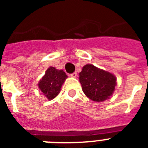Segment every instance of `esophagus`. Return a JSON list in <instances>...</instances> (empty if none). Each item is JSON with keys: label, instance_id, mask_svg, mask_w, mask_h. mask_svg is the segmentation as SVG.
Wrapping results in <instances>:
<instances>
[{"label": "esophagus", "instance_id": "34e87169", "mask_svg": "<svg viewBox=\"0 0 148 148\" xmlns=\"http://www.w3.org/2000/svg\"><path fill=\"white\" fill-rule=\"evenodd\" d=\"M70 76L73 77V78H75V77L77 76V73H76V72H74V73H73L70 74Z\"/></svg>", "mask_w": 148, "mask_h": 148}]
</instances>
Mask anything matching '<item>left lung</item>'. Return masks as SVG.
I'll return each mask as SVG.
<instances>
[{
  "instance_id": "1",
  "label": "left lung",
  "mask_w": 148,
  "mask_h": 148,
  "mask_svg": "<svg viewBox=\"0 0 148 148\" xmlns=\"http://www.w3.org/2000/svg\"><path fill=\"white\" fill-rule=\"evenodd\" d=\"M79 82L84 93L94 101H104L112 95L116 78L112 73L92 64L84 66L79 73Z\"/></svg>"
}]
</instances>
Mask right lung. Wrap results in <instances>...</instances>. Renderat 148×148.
<instances>
[{
	"label": "right lung",
	"instance_id": "obj_1",
	"mask_svg": "<svg viewBox=\"0 0 148 148\" xmlns=\"http://www.w3.org/2000/svg\"><path fill=\"white\" fill-rule=\"evenodd\" d=\"M66 78L67 75L64 70H58L50 66L39 82L38 87L46 97L49 100H52L58 95L61 86Z\"/></svg>",
	"mask_w": 148,
	"mask_h": 148
}]
</instances>
